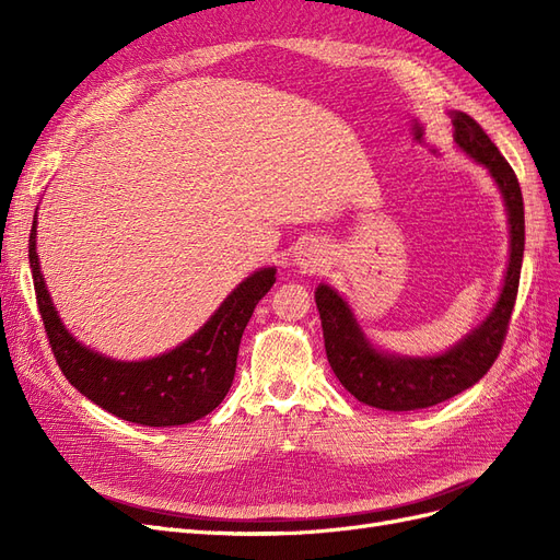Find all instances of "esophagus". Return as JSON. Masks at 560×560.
I'll return each instance as SVG.
<instances>
[{"instance_id": "34e87169", "label": "esophagus", "mask_w": 560, "mask_h": 560, "mask_svg": "<svg viewBox=\"0 0 560 560\" xmlns=\"http://www.w3.org/2000/svg\"><path fill=\"white\" fill-rule=\"evenodd\" d=\"M296 264L303 268H317L319 266V257L311 249V247H299L296 252Z\"/></svg>"}]
</instances>
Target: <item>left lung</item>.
Wrapping results in <instances>:
<instances>
[{"label": "left lung", "mask_w": 560, "mask_h": 560, "mask_svg": "<svg viewBox=\"0 0 560 560\" xmlns=\"http://www.w3.org/2000/svg\"><path fill=\"white\" fill-rule=\"evenodd\" d=\"M451 121L455 144L493 177L504 202L506 224H510V261H506L502 290L481 325L469 329V334L446 352L411 358V354L387 352L371 343L348 301L334 287L319 282L315 290L327 360L336 378L354 399L383 411L428 409L479 383L498 360L516 303L525 245L518 179L512 165L504 161L498 147L471 116L451 112Z\"/></svg>", "instance_id": "obj_1"}]
</instances>
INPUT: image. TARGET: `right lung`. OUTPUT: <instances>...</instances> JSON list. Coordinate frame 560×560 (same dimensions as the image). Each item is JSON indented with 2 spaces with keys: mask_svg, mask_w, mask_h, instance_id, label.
Returning a JSON list of instances; mask_svg holds the SVG:
<instances>
[{
  "mask_svg": "<svg viewBox=\"0 0 560 560\" xmlns=\"http://www.w3.org/2000/svg\"><path fill=\"white\" fill-rule=\"evenodd\" d=\"M30 268L48 343L65 378L100 409L149 428L186 425L224 401L235 376L243 331L276 282V266L254 270L184 343L159 358L124 362L83 346L62 325L42 276L37 212L30 231Z\"/></svg>",
  "mask_w": 560,
  "mask_h": 560,
  "instance_id": "add662e5",
  "label": "right lung"
}]
</instances>
